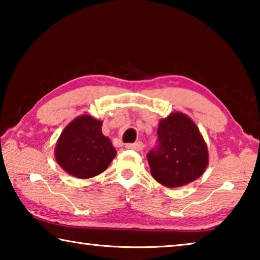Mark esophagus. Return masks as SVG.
Here are the masks:
<instances>
[{
  "label": "esophagus",
  "instance_id": "1",
  "mask_svg": "<svg viewBox=\"0 0 260 260\" xmlns=\"http://www.w3.org/2000/svg\"><path fill=\"white\" fill-rule=\"evenodd\" d=\"M127 149H132V150H135V151H141L143 149V143L142 142H134V143H127L125 146Z\"/></svg>",
  "mask_w": 260,
  "mask_h": 260
}]
</instances>
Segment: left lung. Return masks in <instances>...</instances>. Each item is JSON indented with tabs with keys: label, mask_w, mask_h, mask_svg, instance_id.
<instances>
[{
	"label": "left lung",
	"mask_w": 260,
	"mask_h": 260,
	"mask_svg": "<svg viewBox=\"0 0 260 260\" xmlns=\"http://www.w3.org/2000/svg\"><path fill=\"white\" fill-rule=\"evenodd\" d=\"M156 146L147 158L153 179L177 188L199 179L208 166V148L199 128L183 113L160 120Z\"/></svg>",
	"instance_id": "1"
}]
</instances>
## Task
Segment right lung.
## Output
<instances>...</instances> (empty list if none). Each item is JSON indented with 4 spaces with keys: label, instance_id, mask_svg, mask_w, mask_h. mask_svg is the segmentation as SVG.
I'll use <instances>...</instances> for the list:
<instances>
[{
    "label": "right lung",
    "instance_id": "obj_1",
    "mask_svg": "<svg viewBox=\"0 0 260 260\" xmlns=\"http://www.w3.org/2000/svg\"><path fill=\"white\" fill-rule=\"evenodd\" d=\"M101 127L102 121L90 116L78 117L65 127L55 150L57 162L64 171L88 179L108 169L117 151Z\"/></svg>",
    "mask_w": 260,
    "mask_h": 260
}]
</instances>
